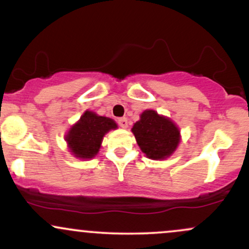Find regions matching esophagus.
Here are the masks:
<instances>
[{
  "label": "esophagus",
  "instance_id": "34e87169",
  "mask_svg": "<svg viewBox=\"0 0 249 249\" xmlns=\"http://www.w3.org/2000/svg\"><path fill=\"white\" fill-rule=\"evenodd\" d=\"M117 124L119 125V127L126 128L127 127V118H125V117H123V118H119L118 121H117Z\"/></svg>",
  "mask_w": 249,
  "mask_h": 249
}]
</instances>
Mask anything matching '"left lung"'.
I'll list each match as a JSON object with an SVG mask.
<instances>
[{
    "label": "left lung",
    "instance_id": "8db88e82",
    "mask_svg": "<svg viewBox=\"0 0 249 249\" xmlns=\"http://www.w3.org/2000/svg\"><path fill=\"white\" fill-rule=\"evenodd\" d=\"M132 132L141 150L151 159L167 158L180 141V132L173 122L153 110L142 113L141 121L133 125Z\"/></svg>",
    "mask_w": 249,
    "mask_h": 249
}]
</instances>
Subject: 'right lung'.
<instances>
[{"label":"right lung","mask_w":249,"mask_h":249,"mask_svg":"<svg viewBox=\"0 0 249 249\" xmlns=\"http://www.w3.org/2000/svg\"><path fill=\"white\" fill-rule=\"evenodd\" d=\"M112 128H117L112 119L87 111L79 122L70 128L65 139L73 156L90 159L99 151L104 134Z\"/></svg>","instance_id":"right-lung-1"}]
</instances>
